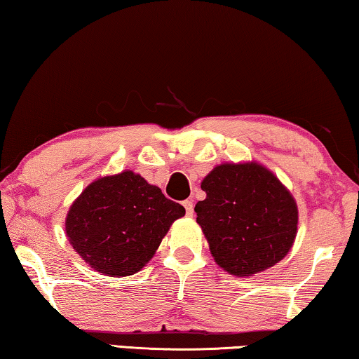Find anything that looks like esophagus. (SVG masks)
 Listing matches in <instances>:
<instances>
[{
	"instance_id": "1",
	"label": "esophagus",
	"mask_w": 359,
	"mask_h": 359,
	"mask_svg": "<svg viewBox=\"0 0 359 359\" xmlns=\"http://www.w3.org/2000/svg\"><path fill=\"white\" fill-rule=\"evenodd\" d=\"M184 208H185V212H187V217H193L194 205H193L191 199H187V201H184Z\"/></svg>"
}]
</instances>
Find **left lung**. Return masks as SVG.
Listing matches in <instances>:
<instances>
[{
    "label": "left lung",
    "mask_w": 359,
    "mask_h": 359,
    "mask_svg": "<svg viewBox=\"0 0 359 359\" xmlns=\"http://www.w3.org/2000/svg\"><path fill=\"white\" fill-rule=\"evenodd\" d=\"M196 222L217 264L248 277L278 263L297 229V205L280 180L257 163L217 166L203 180Z\"/></svg>",
    "instance_id": "obj_1"
}]
</instances>
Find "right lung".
I'll return each instance as SVG.
<instances>
[{"label":"right lung","instance_id":"1","mask_svg":"<svg viewBox=\"0 0 359 359\" xmlns=\"http://www.w3.org/2000/svg\"><path fill=\"white\" fill-rule=\"evenodd\" d=\"M184 215V205L125 171L85 188L66 217V236L93 269L125 277L149 263L172 222Z\"/></svg>","mask_w":359,"mask_h":359}]
</instances>
